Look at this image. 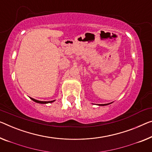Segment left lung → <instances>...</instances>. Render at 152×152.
Here are the masks:
<instances>
[{"label":"left lung","instance_id":"8db88e82","mask_svg":"<svg viewBox=\"0 0 152 152\" xmlns=\"http://www.w3.org/2000/svg\"><path fill=\"white\" fill-rule=\"evenodd\" d=\"M107 104H100V106H105V105H107Z\"/></svg>","mask_w":152,"mask_h":152}]
</instances>
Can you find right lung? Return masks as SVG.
Segmentation results:
<instances>
[{
  "label": "right lung",
  "mask_w": 152,
  "mask_h": 152,
  "mask_svg": "<svg viewBox=\"0 0 152 152\" xmlns=\"http://www.w3.org/2000/svg\"><path fill=\"white\" fill-rule=\"evenodd\" d=\"M32 100H33L34 102H37V103H40V104H47V103H51V102H53V101H48V102H46V101H39V100H37V99H35L33 98H31Z\"/></svg>",
  "instance_id": "1"
}]
</instances>
